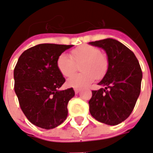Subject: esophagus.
I'll return each instance as SVG.
<instances>
[{
    "mask_svg": "<svg viewBox=\"0 0 153 153\" xmlns=\"http://www.w3.org/2000/svg\"><path fill=\"white\" fill-rule=\"evenodd\" d=\"M80 91H81V90L79 89V88H75V89H74V93H75V94H78V93H79Z\"/></svg>",
    "mask_w": 153,
    "mask_h": 153,
    "instance_id": "1",
    "label": "esophagus"
}]
</instances>
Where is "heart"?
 I'll return each instance as SVG.
<instances>
[{
	"mask_svg": "<svg viewBox=\"0 0 153 153\" xmlns=\"http://www.w3.org/2000/svg\"><path fill=\"white\" fill-rule=\"evenodd\" d=\"M71 59L65 54H60L56 60V67L63 76L69 77L76 70V64H80L81 73L74 74L67 79L70 88H81L88 86L97 79L102 78L108 69V60L101 50L91 45H82L71 51Z\"/></svg>",
	"mask_w": 153,
	"mask_h": 153,
	"instance_id": "obj_1",
	"label": "heart"
}]
</instances>
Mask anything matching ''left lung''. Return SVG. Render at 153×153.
I'll list each match as a JSON object with an SVG mask.
<instances>
[{"instance_id":"1","label":"left lung","mask_w":153,"mask_h":153,"mask_svg":"<svg viewBox=\"0 0 153 153\" xmlns=\"http://www.w3.org/2000/svg\"><path fill=\"white\" fill-rule=\"evenodd\" d=\"M89 44L102 48L108 58L107 71L98 83L105 88L92 91L89 111L99 122L118 125L131 114L140 94L141 67L134 52L115 39L106 38Z\"/></svg>"}]
</instances>
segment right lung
<instances>
[{
  "mask_svg": "<svg viewBox=\"0 0 153 153\" xmlns=\"http://www.w3.org/2000/svg\"><path fill=\"white\" fill-rule=\"evenodd\" d=\"M73 45L44 43L30 47L19 56L14 70L15 92L23 112L32 124L51 129L68 115L73 88L60 90L65 82L56 67L60 54Z\"/></svg>",
  "mask_w": 153,
  "mask_h": 153,
  "instance_id": "right-lung-1",
  "label": "right lung"
}]
</instances>
